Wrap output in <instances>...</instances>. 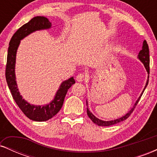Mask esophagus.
<instances>
[{
    "instance_id": "1",
    "label": "esophagus",
    "mask_w": 157,
    "mask_h": 157,
    "mask_svg": "<svg viewBox=\"0 0 157 157\" xmlns=\"http://www.w3.org/2000/svg\"><path fill=\"white\" fill-rule=\"evenodd\" d=\"M85 79H86V76H85L83 74H79L76 77V80L77 82H82Z\"/></svg>"
}]
</instances>
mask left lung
<instances>
[{
    "label": "left lung",
    "instance_id": "8db88e82",
    "mask_svg": "<svg viewBox=\"0 0 157 157\" xmlns=\"http://www.w3.org/2000/svg\"><path fill=\"white\" fill-rule=\"evenodd\" d=\"M137 58L140 61H141L142 63H143L144 66H145V69H146L147 72L148 73V76H147V81H146V83H145V88H144L143 91H142V93H141V94H140V96L138 97L137 100H136V102H135L134 105H133V107L131 108L130 111H129L128 112L126 113V114L124 115V116L121 117H120V118H118V119H116V120H109V121H104V120H100V119H98L97 117H95L93 113L89 111V108H88V102H87V100H86V105H87V114H88V116H89V117L91 119V120H92V122L94 124H96V125H99V126H110V125H114V124L119 123V122H122V121H124V120H126V119L128 117L131 115V113L133 112V111H134V110L135 107H136V105H137L139 100H140V98H141V96L142 95V94H143L144 91H145V89H146V87H147V83H148L149 70H150V68H149V64H150V56H149L148 45H147L146 40H144L143 43H142V50H140V52H139V55L137 56Z\"/></svg>",
    "mask_w": 157,
    "mask_h": 157
}]
</instances>
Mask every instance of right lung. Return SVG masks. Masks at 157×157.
<instances>
[{"label": "right lung", "instance_id": "obj_1", "mask_svg": "<svg viewBox=\"0 0 157 157\" xmlns=\"http://www.w3.org/2000/svg\"><path fill=\"white\" fill-rule=\"evenodd\" d=\"M52 27V23L44 16H37L24 24L14 34L10 40V46L7 54L6 66V80L8 87L12 93V97L20 109L30 120L37 122H44L55 116L62 108L65 97L68 90L75 80L73 77L63 81L56 92L55 97L49 103L44 105H36L29 103L21 95L15 76L16 55L21 40L26 36L40 30L48 29Z\"/></svg>", "mask_w": 157, "mask_h": 157}]
</instances>
